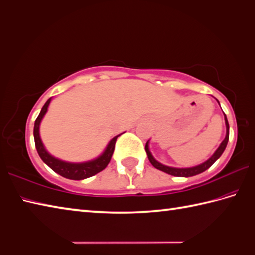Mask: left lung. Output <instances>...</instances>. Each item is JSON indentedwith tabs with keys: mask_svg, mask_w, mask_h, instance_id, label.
Returning a JSON list of instances; mask_svg holds the SVG:
<instances>
[{
	"mask_svg": "<svg viewBox=\"0 0 255 255\" xmlns=\"http://www.w3.org/2000/svg\"><path fill=\"white\" fill-rule=\"evenodd\" d=\"M218 103H219V101H218ZM225 122H226V128H227V132H226L225 139L223 140L222 144L219 145V147L216 149V151L214 152V155L211 158H209V159H207L205 162L201 163V165L195 166V167H191V168H173V167H168V166L162 165V163L158 162L155 159V158L152 157V155L150 154V151H149V148H148V142H147L146 145H145V150H146L147 157H148V160L150 161L152 166H154L156 169H158V170H161V171L166 172L168 174L174 175V177H192V175H196L199 173L204 172L205 170H207V169L213 165L215 161L218 159L220 156L223 155L224 150L226 149V146H227V144H228V140H229V123H228L227 117H226V115H225Z\"/></svg>",
	"mask_w": 255,
	"mask_h": 255,
	"instance_id": "obj_1",
	"label": "left lung"
}]
</instances>
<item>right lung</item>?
Wrapping results in <instances>:
<instances>
[{"label": "right lung", "instance_id": "right-lung-1", "mask_svg": "<svg viewBox=\"0 0 255 255\" xmlns=\"http://www.w3.org/2000/svg\"><path fill=\"white\" fill-rule=\"evenodd\" d=\"M50 101H51V98H49L47 100V103L42 107L40 113H39V116L37 117L35 121V127H33V138H35V145H36L38 154L40 156L42 161L52 169L54 172L59 173L60 175H62V177H64L66 179H71V180H83L89 177H93V175L103 171L104 169L108 166V163L111 160L113 151H115L117 138L120 136V135L113 137L103 154L94 160L75 163V162H67V161L58 159V158L51 156L46 150V148H44L40 138V134H39V127H40V122L42 120V118L44 117V115H46V112L48 110Z\"/></svg>", "mask_w": 255, "mask_h": 255}]
</instances>
